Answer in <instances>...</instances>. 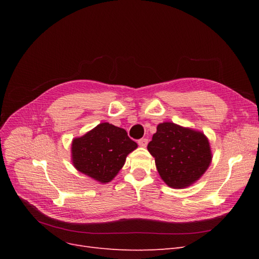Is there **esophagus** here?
<instances>
[{
    "instance_id": "34e87169",
    "label": "esophagus",
    "mask_w": 259,
    "mask_h": 259,
    "mask_svg": "<svg viewBox=\"0 0 259 259\" xmlns=\"http://www.w3.org/2000/svg\"><path fill=\"white\" fill-rule=\"evenodd\" d=\"M138 145H139L140 147L146 148V147H147V145H148V139H147V138H142V139H139V140H138Z\"/></svg>"
}]
</instances>
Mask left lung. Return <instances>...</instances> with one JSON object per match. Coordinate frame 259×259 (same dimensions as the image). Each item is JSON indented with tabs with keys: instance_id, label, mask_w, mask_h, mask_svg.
<instances>
[{
	"instance_id": "1",
	"label": "left lung",
	"mask_w": 259,
	"mask_h": 259,
	"mask_svg": "<svg viewBox=\"0 0 259 259\" xmlns=\"http://www.w3.org/2000/svg\"><path fill=\"white\" fill-rule=\"evenodd\" d=\"M147 148L163 182L176 189L198 182L213 159L204 133L173 122L160 123Z\"/></svg>"
}]
</instances>
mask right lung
I'll list each match as a JSON object with an SVG mask.
<instances>
[{"label": "right lung", "instance_id": "1", "mask_svg": "<svg viewBox=\"0 0 259 259\" xmlns=\"http://www.w3.org/2000/svg\"><path fill=\"white\" fill-rule=\"evenodd\" d=\"M137 147L124 128L105 122L73 138L71 161L80 173L107 184L117 175L126 156Z\"/></svg>", "mask_w": 259, "mask_h": 259}]
</instances>
